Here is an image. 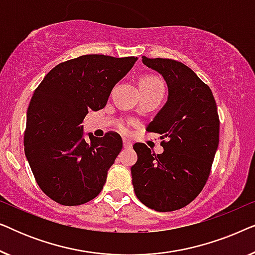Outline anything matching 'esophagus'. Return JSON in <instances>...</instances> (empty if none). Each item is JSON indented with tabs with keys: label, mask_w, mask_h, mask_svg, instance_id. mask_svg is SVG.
<instances>
[{
	"label": "esophagus",
	"mask_w": 255,
	"mask_h": 255,
	"mask_svg": "<svg viewBox=\"0 0 255 255\" xmlns=\"http://www.w3.org/2000/svg\"><path fill=\"white\" fill-rule=\"evenodd\" d=\"M123 145H124V148H131L132 147V141L128 140V139H123Z\"/></svg>",
	"instance_id": "1"
}]
</instances>
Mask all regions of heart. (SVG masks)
<instances>
[{"label":"heart","mask_w":255,"mask_h":255,"mask_svg":"<svg viewBox=\"0 0 255 255\" xmlns=\"http://www.w3.org/2000/svg\"><path fill=\"white\" fill-rule=\"evenodd\" d=\"M141 94H151V93H163V83L161 80L153 75L142 76L139 81Z\"/></svg>","instance_id":"obj_1"}]
</instances>
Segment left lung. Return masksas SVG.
<instances>
[{
	"label": "left lung",
	"instance_id": "1",
	"mask_svg": "<svg viewBox=\"0 0 255 255\" xmlns=\"http://www.w3.org/2000/svg\"><path fill=\"white\" fill-rule=\"evenodd\" d=\"M142 58L162 76L168 97L147 131L161 134L163 152L135 142L131 167L138 200L155 211H174L196 198L207 182L219 142V118L211 89L186 65L172 59Z\"/></svg>",
	"mask_w": 255,
	"mask_h": 255
}]
</instances>
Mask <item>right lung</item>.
<instances>
[{"mask_svg": "<svg viewBox=\"0 0 255 255\" xmlns=\"http://www.w3.org/2000/svg\"><path fill=\"white\" fill-rule=\"evenodd\" d=\"M137 59L81 55L55 66L34 90L24 151L38 186L57 203H87L103 189L123 141L115 132L86 139L82 122L90 110L106 107Z\"/></svg>", "mask_w": 255, "mask_h": 255, "instance_id": "1", "label": "right lung"}]
</instances>
